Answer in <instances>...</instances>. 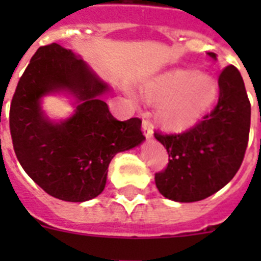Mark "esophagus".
<instances>
[{
	"label": "esophagus",
	"instance_id": "1",
	"mask_svg": "<svg viewBox=\"0 0 261 261\" xmlns=\"http://www.w3.org/2000/svg\"><path fill=\"white\" fill-rule=\"evenodd\" d=\"M142 130H144V135L147 138H150L153 136V124L149 120H144L142 121Z\"/></svg>",
	"mask_w": 261,
	"mask_h": 261
}]
</instances>
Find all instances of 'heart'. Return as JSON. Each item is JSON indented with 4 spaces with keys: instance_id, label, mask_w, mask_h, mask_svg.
I'll return each mask as SVG.
<instances>
[{
    "instance_id": "obj_1",
    "label": "heart",
    "mask_w": 261,
    "mask_h": 261,
    "mask_svg": "<svg viewBox=\"0 0 261 261\" xmlns=\"http://www.w3.org/2000/svg\"><path fill=\"white\" fill-rule=\"evenodd\" d=\"M149 102H162L158 119L170 129L193 125L214 106L220 87L216 78L201 71H168L153 78L142 90Z\"/></svg>"
}]
</instances>
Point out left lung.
Masks as SVG:
<instances>
[{
    "label": "left lung",
    "mask_w": 261,
    "mask_h": 261,
    "mask_svg": "<svg viewBox=\"0 0 261 261\" xmlns=\"http://www.w3.org/2000/svg\"><path fill=\"white\" fill-rule=\"evenodd\" d=\"M208 55L216 59V53ZM218 87L216 107L199 123L180 133H154L168 153L166 168L155 174L156 188L167 199L179 202L206 199L229 183L243 162L251 105L238 69L223 68Z\"/></svg>",
    "instance_id": "obj_1"
}]
</instances>
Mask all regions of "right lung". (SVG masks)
<instances>
[{"mask_svg": "<svg viewBox=\"0 0 261 261\" xmlns=\"http://www.w3.org/2000/svg\"><path fill=\"white\" fill-rule=\"evenodd\" d=\"M68 89L83 103L61 124L40 111V98ZM107 85L73 52L52 44L40 47L20 77L10 105V135L23 170L48 195L82 202L103 192L111 159L145 140L138 117L120 121L100 95Z\"/></svg>", "mask_w": 261, "mask_h": 261, "instance_id": "obj_1", "label": "right lung"}]
</instances>
